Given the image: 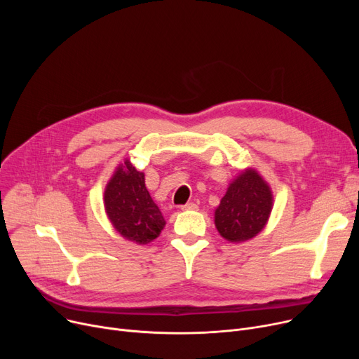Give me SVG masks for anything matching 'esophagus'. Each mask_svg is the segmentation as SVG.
<instances>
[{
    "label": "esophagus",
    "mask_w": 359,
    "mask_h": 359,
    "mask_svg": "<svg viewBox=\"0 0 359 359\" xmlns=\"http://www.w3.org/2000/svg\"><path fill=\"white\" fill-rule=\"evenodd\" d=\"M182 210H183V211H198V205L194 203V202L186 203V205L182 206Z\"/></svg>",
    "instance_id": "obj_1"
}]
</instances>
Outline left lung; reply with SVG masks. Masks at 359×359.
I'll return each instance as SVG.
<instances>
[{"mask_svg":"<svg viewBox=\"0 0 359 359\" xmlns=\"http://www.w3.org/2000/svg\"><path fill=\"white\" fill-rule=\"evenodd\" d=\"M273 208L269 183L253 167L244 168L229 184L214 214L215 227L230 243H244L266 227Z\"/></svg>","mask_w":359,"mask_h":359,"instance_id":"obj_1","label":"left lung"}]
</instances>
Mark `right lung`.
I'll return each mask as SVG.
<instances>
[{
	"label": "right lung",
	"instance_id": "add662e5",
	"mask_svg": "<svg viewBox=\"0 0 359 359\" xmlns=\"http://www.w3.org/2000/svg\"><path fill=\"white\" fill-rule=\"evenodd\" d=\"M103 199L109 221L125 240L148 244L164 229L165 219L147 189L145 175L128 158L113 172Z\"/></svg>",
	"mask_w": 359,
	"mask_h": 359
}]
</instances>
